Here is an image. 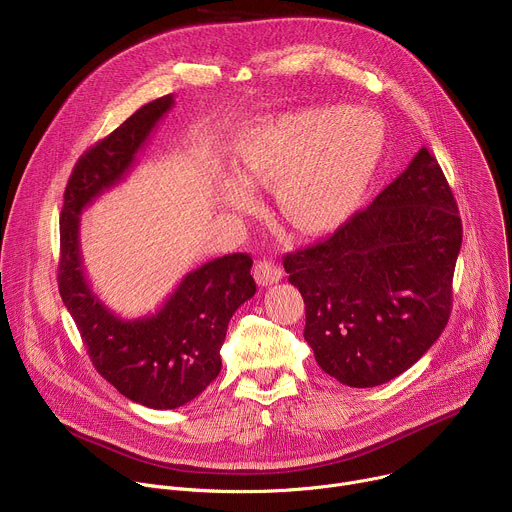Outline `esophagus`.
<instances>
[{
    "instance_id": "obj_1",
    "label": "esophagus",
    "mask_w": 512,
    "mask_h": 512,
    "mask_svg": "<svg viewBox=\"0 0 512 512\" xmlns=\"http://www.w3.org/2000/svg\"><path fill=\"white\" fill-rule=\"evenodd\" d=\"M253 275H255V279H257V283H259L261 287L273 285V283L281 281V277H283L281 269H279L275 263L267 261V259H261V261H257V263H255V267H253Z\"/></svg>"
}]
</instances>
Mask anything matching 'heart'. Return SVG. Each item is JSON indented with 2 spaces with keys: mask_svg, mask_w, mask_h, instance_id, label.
Returning <instances> with one entry per match:
<instances>
[{
  "mask_svg": "<svg viewBox=\"0 0 512 512\" xmlns=\"http://www.w3.org/2000/svg\"><path fill=\"white\" fill-rule=\"evenodd\" d=\"M383 127L369 113L320 107L285 113L249 129L235 150L247 184H277L281 212L298 229L328 231L354 212L383 156ZM227 198L245 206L249 188L227 186Z\"/></svg>",
  "mask_w": 512,
  "mask_h": 512,
  "instance_id": "obj_1",
  "label": "heart"
}]
</instances>
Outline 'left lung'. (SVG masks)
Listing matches in <instances>:
<instances>
[{
  "instance_id": "left-lung-1",
  "label": "left lung",
  "mask_w": 512,
  "mask_h": 512,
  "mask_svg": "<svg viewBox=\"0 0 512 512\" xmlns=\"http://www.w3.org/2000/svg\"><path fill=\"white\" fill-rule=\"evenodd\" d=\"M462 221L437 160L421 148L326 241L287 253L306 304L304 338L342 385H383L429 350L452 310Z\"/></svg>"
}]
</instances>
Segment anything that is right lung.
I'll return each mask as SVG.
<instances>
[{"label":"right lung","mask_w":512,"mask_h":512,"mask_svg":"<svg viewBox=\"0 0 512 512\" xmlns=\"http://www.w3.org/2000/svg\"><path fill=\"white\" fill-rule=\"evenodd\" d=\"M174 107V95L137 109L72 170L60 212V298L75 320L89 358L123 397L150 409H176L221 373V346L233 314L255 296L253 259L233 253L186 273L156 314L121 318L95 294L83 265L81 214L117 186Z\"/></svg>","instance_id":"right-lung-1"}]
</instances>
